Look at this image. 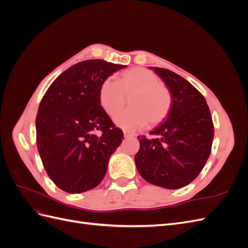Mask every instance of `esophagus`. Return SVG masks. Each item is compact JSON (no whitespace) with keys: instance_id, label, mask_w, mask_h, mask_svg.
<instances>
[{"instance_id":"obj_1","label":"esophagus","mask_w":248,"mask_h":248,"mask_svg":"<svg viewBox=\"0 0 248 248\" xmlns=\"http://www.w3.org/2000/svg\"><path fill=\"white\" fill-rule=\"evenodd\" d=\"M124 137L126 139H129V138H133L134 137V133L129 132V131H124Z\"/></svg>"}]
</instances>
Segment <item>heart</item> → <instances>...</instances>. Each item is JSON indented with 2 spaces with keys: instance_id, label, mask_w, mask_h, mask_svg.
<instances>
[{
  "instance_id": "1",
  "label": "heart",
  "mask_w": 248,
  "mask_h": 248,
  "mask_svg": "<svg viewBox=\"0 0 248 248\" xmlns=\"http://www.w3.org/2000/svg\"><path fill=\"white\" fill-rule=\"evenodd\" d=\"M130 96V108L116 116V124L126 130H137L158 125L166 119L171 108L172 97L169 87L159 80L153 71L134 67L120 74L117 80L106 78L99 88L98 100L102 109L114 117Z\"/></svg>"
}]
</instances>
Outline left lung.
Here are the masks:
<instances>
[{"instance_id": "left-lung-1", "label": "left lung", "mask_w": 248, "mask_h": 248, "mask_svg": "<svg viewBox=\"0 0 248 248\" xmlns=\"http://www.w3.org/2000/svg\"><path fill=\"white\" fill-rule=\"evenodd\" d=\"M154 71L171 93L170 114L150 132L138 137L137 169L147 182L177 189L196 179L211 153L214 126L205 97L182 77L169 69Z\"/></svg>"}]
</instances>
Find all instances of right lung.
<instances>
[{"label": "right lung", "instance_id": "1", "mask_svg": "<svg viewBox=\"0 0 248 248\" xmlns=\"http://www.w3.org/2000/svg\"><path fill=\"white\" fill-rule=\"evenodd\" d=\"M124 67L103 60L79 62L60 74L41 99L37 148L48 177L66 192L98 185L124 139L98 100L102 81Z\"/></svg>", "mask_w": 248, "mask_h": 248}]
</instances>
